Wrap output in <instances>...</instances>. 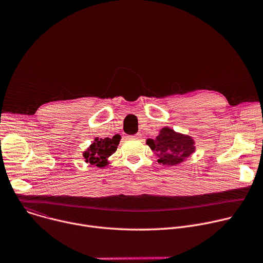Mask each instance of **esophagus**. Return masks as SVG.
Instances as JSON below:
<instances>
[{"mask_svg": "<svg viewBox=\"0 0 263 263\" xmlns=\"http://www.w3.org/2000/svg\"><path fill=\"white\" fill-rule=\"evenodd\" d=\"M131 138H133V139H140V134H137V135L131 136Z\"/></svg>", "mask_w": 263, "mask_h": 263, "instance_id": "1", "label": "esophagus"}]
</instances>
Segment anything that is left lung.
<instances>
[{
	"label": "left lung",
	"instance_id": "obj_1",
	"mask_svg": "<svg viewBox=\"0 0 263 263\" xmlns=\"http://www.w3.org/2000/svg\"><path fill=\"white\" fill-rule=\"evenodd\" d=\"M146 144L164 165H177L187 160L195 151V140L192 136L176 132L164 127L156 138H147Z\"/></svg>",
	"mask_w": 263,
	"mask_h": 263
}]
</instances>
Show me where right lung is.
I'll use <instances>...</instances> for the list:
<instances>
[{
    "label": "right lung",
    "mask_w": 263,
    "mask_h": 263,
    "mask_svg": "<svg viewBox=\"0 0 263 263\" xmlns=\"http://www.w3.org/2000/svg\"><path fill=\"white\" fill-rule=\"evenodd\" d=\"M121 141V135L117 134L112 138L96 137L93 142L83 152L86 163L98 167H104L108 164V158L114 154Z\"/></svg>",
    "instance_id": "obj_1"
}]
</instances>
